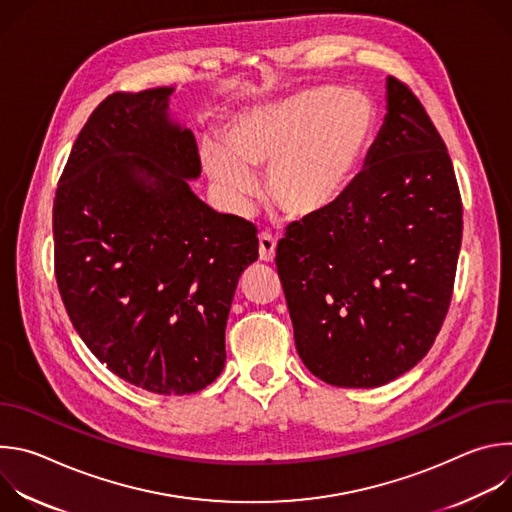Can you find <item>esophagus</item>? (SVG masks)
<instances>
[{
    "instance_id": "esophagus-1",
    "label": "esophagus",
    "mask_w": 512,
    "mask_h": 512,
    "mask_svg": "<svg viewBox=\"0 0 512 512\" xmlns=\"http://www.w3.org/2000/svg\"><path fill=\"white\" fill-rule=\"evenodd\" d=\"M275 249H277V239L271 233H261L259 235V259L265 263L273 261Z\"/></svg>"
}]
</instances>
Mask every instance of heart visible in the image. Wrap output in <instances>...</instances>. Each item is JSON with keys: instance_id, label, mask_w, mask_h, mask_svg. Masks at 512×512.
<instances>
[{"instance_id": "obj_1", "label": "heart", "mask_w": 512, "mask_h": 512, "mask_svg": "<svg viewBox=\"0 0 512 512\" xmlns=\"http://www.w3.org/2000/svg\"><path fill=\"white\" fill-rule=\"evenodd\" d=\"M375 129L367 95L318 85L241 111L227 129L228 150L208 145L202 162L233 206L255 196L253 172L269 170L273 204L291 218H314L350 190Z\"/></svg>"}]
</instances>
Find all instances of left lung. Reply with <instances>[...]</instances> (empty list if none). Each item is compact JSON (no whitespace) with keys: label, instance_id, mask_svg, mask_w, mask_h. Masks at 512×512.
<instances>
[{"label":"left lung","instance_id":"left-lung-1","mask_svg":"<svg viewBox=\"0 0 512 512\" xmlns=\"http://www.w3.org/2000/svg\"><path fill=\"white\" fill-rule=\"evenodd\" d=\"M460 245L462 198L446 143L413 91L389 77L385 123L364 170L277 245L308 371L369 389L413 369L446 320Z\"/></svg>","mask_w":512,"mask_h":512}]
</instances>
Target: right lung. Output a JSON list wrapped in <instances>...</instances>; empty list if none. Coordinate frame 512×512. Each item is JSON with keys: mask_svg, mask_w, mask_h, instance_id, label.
Masks as SVG:
<instances>
[{"mask_svg": "<svg viewBox=\"0 0 512 512\" xmlns=\"http://www.w3.org/2000/svg\"><path fill=\"white\" fill-rule=\"evenodd\" d=\"M172 87L113 93L89 117L58 180L54 273L66 314L119 379L190 395L225 369L253 223L204 204L194 133L168 115Z\"/></svg>", "mask_w": 512, "mask_h": 512, "instance_id": "obj_1", "label": "right lung"}]
</instances>
